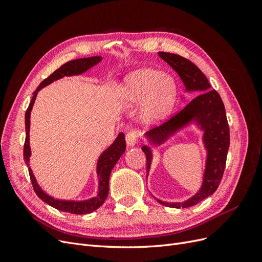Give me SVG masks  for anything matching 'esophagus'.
<instances>
[{
  "instance_id": "obj_1",
  "label": "esophagus",
  "mask_w": 262,
  "mask_h": 262,
  "mask_svg": "<svg viewBox=\"0 0 262 262\" xmlns=\"http://www.w3.org/2000/svg\"><path fill=\"white\" fill-rule=\"evenodd\" d=\"M138 141V132L137 131H130L126 133L125 142L128 146H134Z\"/></svg>"
}]
</instances>
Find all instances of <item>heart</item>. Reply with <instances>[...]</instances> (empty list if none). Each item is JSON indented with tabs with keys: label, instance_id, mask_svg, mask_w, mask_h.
<instances>
[{
	"label": "heart",
	"instance_id": "obj_1",
	"mask_svg": "<svg viewBox=\"0 0 262 262\" xmlns=\"http://www.w3.org/2000/svg\"><path fill=\"white\" fill-rule=\"evenodd\" d=\"M160 71L142 70L126 81L125 94L131 102H143V116L148 121L160 120L169 113L175 99V84Z\"/></svg>",
	"mask_w": 262,
	"mask_h": 262
}]
</instances>
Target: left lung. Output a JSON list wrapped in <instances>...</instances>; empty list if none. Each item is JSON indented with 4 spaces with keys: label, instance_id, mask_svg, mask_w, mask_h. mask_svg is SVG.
Listing matches in <instances>:
<instances>
[{
    "label": "left lung",
    "instance_id": "obj_1",
    "mask_svg": "<svg viewBox=\"0 0 262 262\" xmlns=\"http://www.w3.org/2000/svg\"><path fill=\"white\" fill-rule=\"evenodd\" d=\"M158 55L176 71L187 92L198 94L169 120L145 134L150 143L161 145L172 134L192 121L203 130V143L208 150V156L199 191L182 203H168L156 199L161 204L169 208H189L215 192L223 177L229 147V128L225 107L219 93L211 90L208 78L191 61L169 52H158ZM142 150L146 155V172L148 173L152 163V150L146 145L142 147Z\"/></svg>",
    "mask_w": 262,
    "mask_h": 262
}]
</instances>
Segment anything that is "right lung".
<instances>
[{"mask_svg": "<svg viewBox=\"0 0 262 262\" xmlns=\"http://www.w3.org/2000/svg\"><path fill=\"white\" fill-rule=\"evenodd\" d=\"M101 57H91V58H83V59H76L67 62L66 64L61 66L58 70H55L54 72L43 80L40 85L37 87V90L34 92V96L31 98L30 104L26 110L25 114V126H26V139L25 144H24V161H25L26 165L28 166V171L31 184H33V188L35 190L36 194L40 198V199L46 202L47 204L51 205V207L55 208L57 210L63 211V212H70L73 214H89L93 211L97 210L102 203L105 202L109 191V177L110 172H112L113 168L115 167L116 163L118 162L120 156L125 152V140L124 134L121 132L118 134L117 139L115 140L114 143L110 145L107 149L101 153V155L98 158L97 163V175L99 177V185H98V193L96 196L92 198L89 200L84 201H69V200H59L54 199L51 195L47 194L37 184V180L34 176L33 170L29 167V157H30V146H29V124H30V112L33 109L34 102L36 100L37 94L45 86L51 84L52 82L59 80L64 76H72V75H80L87 70H90L94 66H96L97 63L101 61Z\"/></svg>", "mask_w": 262, "mask_h": 262, "instance_id": "right-lung-1", "label": "right lung"}]
</instances>
